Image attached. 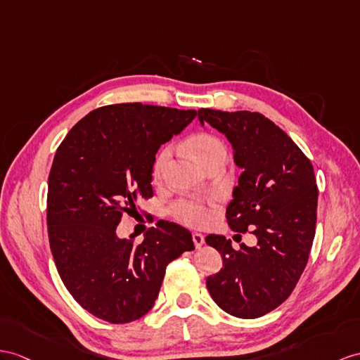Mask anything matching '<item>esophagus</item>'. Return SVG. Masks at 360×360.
Instances as JSON below:
<instances>
[{
    "mask_svg": "<svg viewBox=\"0 0 360 360\" xmlns=\"http://www.w3.org/2000/svg\"><path fill=\"white\" fill-rule=\"evenodd\" d=\"M192 241H194L195 248L200 249L205 244V236L201 235V233H198V232H194V233H192Z\"/></svg>",
    "mask_w": 360,
    "mask_h": 360,
    "instance_id": "esophagus-1",
    "label": "esophagus"
}]
</instances>
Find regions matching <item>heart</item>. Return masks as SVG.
I'll use <instances>...</instances> for the list:
<instances>
[{"label": "heart", "mask_w": 360, "mask_h": 360, "mask_svg": "<svg viewBox=\"0 0 360 360\" xmlns=\"http://www.w3.org/2000/svg\"><path fill=\"white\" fill-rule=\"evenodd\" d=\"M191 150L197 154L200 162L203 163L206 168L215 160H227V148L220 139L212 134H197L189 140ZM172 150L171 146H165L163 150L157 154L154 166H153V175L155 179H160L162 174L171 159ZM171 214L177 218V220L192 224V226H201L206 224L210 217H212V210H210L209 201L203 198H180L174 201L171 205Z\"/></svg>", "instance_id": "heart-1"}]
</instances>
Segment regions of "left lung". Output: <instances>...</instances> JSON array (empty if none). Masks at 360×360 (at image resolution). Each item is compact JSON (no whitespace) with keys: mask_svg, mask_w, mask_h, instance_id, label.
Segmentation results:
<instances>
[{"mask_svg":"<svg viewBox=\"0 0 360 360\" xmlns=\"http://www.w3.org/2000/svg\"><path fill=\"white\" fill-rule=\"evenodd\" d=\"M198 119L226 134L243 169L226 209L227 223L258 238L255 248L243 243L235 250L221 235L206 236L223 258V269L206 279L207 290L232 316H264L292 295L309 261L318 207L313 165L259 112L201 108Z\"/></svg>","mask_w":360,"mask_h":360,"instance_id":"1","label":"left lung"}]
</instances>
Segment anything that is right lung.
Listing matches in <instances>:
<instances>
[{"instance_id": "right-lung-1", "label": "right lung", "mask_w": 360, "mask_h": 360, "mask_svg": "<svg viewBox=\"0 0 360 360\" xmlns=\"http://www.w3.org/2000/svg\"><path fill=\"white\" fill-rule=\"evenodd\" d=\"M195 110L116 103L93 110L68 131L49 175L47 226L58 274L75 301L111 323L140 319L159 296L166 266L194 250L185 227L159 221L145 240L116 227L153 197L160 145L195 119Z\"/></svg>"}]
</instances>
